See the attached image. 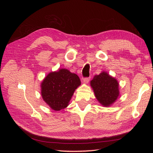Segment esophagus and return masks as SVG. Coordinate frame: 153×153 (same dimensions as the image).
<instances>
[{
    "label": "esophagus",
    "instance_id": "obj_1",
    "mask_svg": "<svg viewBox=\"0 0 153 153\" xmlns=\"http://www.w3.org/2000/svg\"><path fill=\"white\" fill-rule=\"evenodd\" d=\"M89 80H90V78H84V79H83V82L85 83V84H87V83L89 82Z\"/></svg>",
    "mask_w": 153,
    "mask_h": 153
}]
</instances>
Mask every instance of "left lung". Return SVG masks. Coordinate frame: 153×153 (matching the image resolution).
<instances>
[{"label":"left lung","mask_w":153,"mask_h":153,"mask_svg":"<svg viewBox=\"0 0 153 153\" xmlns=\"http://www.w3.org/2000/svg\"><path fill=\"white\" fill-rule=\"evenodd\" d=\"M91 86L96 99L104 106H111L119 96L117 80L105 71L95 75L91 81Z\"/></svg>","instance_id":"8db88e82"}]
</instances>
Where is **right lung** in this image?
I'll use <instances>...</instances> for the list:
<instances>
[{
	"label": "right lung",
	"instance_id": "1",
	"mask_svg": "<svg viewBox=\"0 0 153 153\" xmlns=\"http://www.w3.org/2000/svg\"><path fill=\"white\" fill-rule=\"evenodd\" d=\"M81 82L75 73L66 69H59L50 73L41 82V96L55 111L66 108L74 92Z\"/></svg>",
	"mask_w": 153,
	"mask_h": 153
}]
</instances>
